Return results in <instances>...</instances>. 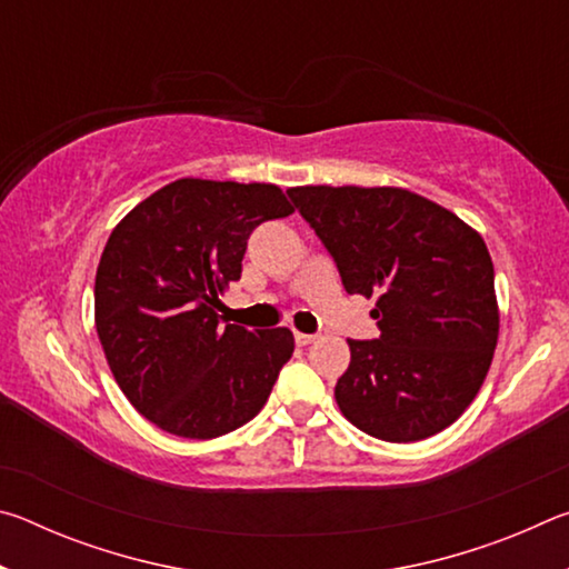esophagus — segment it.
<instances>
[{"instance_id":"obj_1","label":"esophagus","mask_w":569,"mask_h":569,"mask_svg":"<svg viewBox=\"0 0 569 569\" xmlns=\"http://www.w3.org/2000/svg\"><path fill=\"white\" fill-rule=\"evenodd\" d=\"M316 341V336L313 333H301V331H296V343L298 346H308V343H313Z\"/></svg>"}]
</instances>
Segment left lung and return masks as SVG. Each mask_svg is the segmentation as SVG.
<instances>
[{
    "mask_svg": "<svg viewBox=\"0 0 569 569\" xmlns=\"http://www.w3.org/2000/svg\"><path fill=\"white\" fill-rule=\"evenodd\" d=\"M288 198L349 293L377 298L379 339H349L336 403L366 435L427 439L455 423L485 381L499 333L485 240L447 208L401 188H291Z\"/></svg>",
    "mask_w": 569,
    "mask_h": 569,
    "instance_id": "obj_1",
    "label": "left lung"
}]
</instances>
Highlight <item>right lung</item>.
Here are the masks:
<instances>
[{"label":"right lung","instance_id":"1","mask_svg":"<svg viewBox=\"0 0 569 569\" xmlns=\"http://www.w3.org/2000/svg\"><path fill=\"white\" fill-rule=\"evenodd\" d=\"M291 213L266 182L182 178L110 233L94 326L124 397L168 435L216 439L263 409L293 333L223 323L218 293L240 278L250 233Z\"/></svg>","mask_w":569,"mask_h":569}]
</instances>
